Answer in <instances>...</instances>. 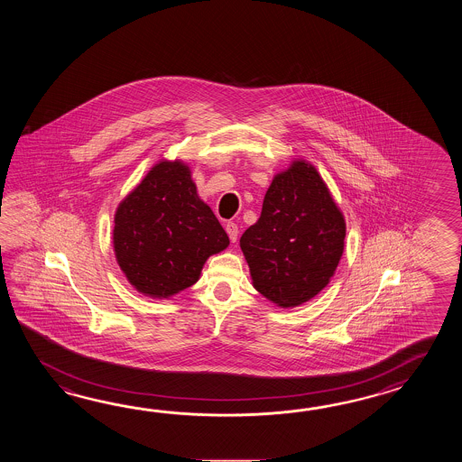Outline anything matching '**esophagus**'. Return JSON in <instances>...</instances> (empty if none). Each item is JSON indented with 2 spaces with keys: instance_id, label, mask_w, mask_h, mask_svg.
<instances>
[{
  "instance_id": "obj_1",
  "label": "esophagus",
  "mask_w": 462,
  "mask_h": 462,
  "mask_svg": "<svg viewBox=\"0 0 462 462\" xmlns=\"http://www.w3.org/2000/svg\"><path fill=\"white\" fill-rule=\"evenodd\" d=\"M225 229H226V233L227 236H229V239H231V243H235L236 239H237V235H239L237 225L233 223V221H227L226 225H225Z\"/></svg>"
}]
</instances>
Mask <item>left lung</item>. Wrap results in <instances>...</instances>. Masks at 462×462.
Listing matches in <instances>:
<instances>
[{"instance_id":"1","label":"left lung","mask_w":462,"mask_h":462,"mask_svg":"<svg viewBox=\"0 0 462 462\" xmlns=\"http://www.w3.org/2000/svg\"><path fill=\"white\" fill-rule=\"evenodd\" d=\"M345 217L317 168L294 160L265 191L261 217L241 236L255 291L282 309L314 299L334 277Z\"/></svg>"}]
</instances>
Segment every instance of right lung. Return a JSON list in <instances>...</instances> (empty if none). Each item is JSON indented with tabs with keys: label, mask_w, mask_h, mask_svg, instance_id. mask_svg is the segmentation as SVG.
Listing matches in <instances>:
<instances>
[{
	"label": "right lung",
	"mask_w": 462,
	"mask_h": 462,
	"mask_svg": "<svg viewBox=\"0 0 462 462\" xmlns=\"http://www.w3.org/2000/svg\"><path fill=\"white\" fill-rule=\"evenodd\" d=\"M114 253L140 294L168 299L197 282L209 255L229 245L226 231L198 197L191 170L162 160L120 201Z\"/></svg>",
	"instance_id": "obj_1"
}]
</instances>
